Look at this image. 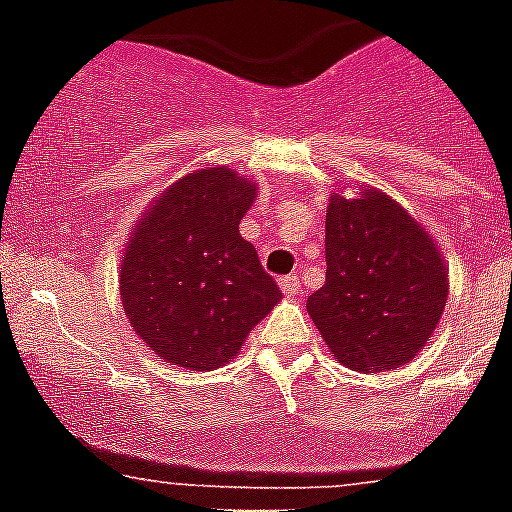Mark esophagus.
<instances>
[{"label":"esophagus","instance_id":"1","mask_svg":"<svg viewBox=\"0 0 512 512\" xmlns=\"http://www.w3.org/2000/svg\"><path fill=\"white\" fill-rule=\"evenodd\" d=\"M278 286H281V291L286 296H296V294H299V291H302V286H299V276H296V273H291V276L281 278V281H278Z\"/></svg>","mask_w":512,"mask_h":512}]
</instances>
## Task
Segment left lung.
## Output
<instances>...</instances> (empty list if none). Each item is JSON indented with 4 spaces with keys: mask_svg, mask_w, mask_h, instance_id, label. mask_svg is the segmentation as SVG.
I'll list each match as a JSON object with an SVG mask.
<instances>
[{
    "mask_svg": "<svg viewBox=\"0 0 512 512\" xmlns=\"http://www.w3.org/2000/svg\"><path fill=\"white\" fill-rule=\"evenodd\" d=\"M325 283L307 312L338 362L354 372L409 364L448 302V265L422 223L377 187L330 192Z\"/></svg>",
    "mask_w": 512,
    "mask_h": 512,
    "instance_id": "obj_1",
    "label": "left lung"
}]
</instances>
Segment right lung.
<instances>
[{
  "label": "right lung",
  "instance_id": "add662e5",
  "mask_svg": "<svg viewBox=\"0 0 512 512\" xmlns=\"http://www.w3.org/2000/svg\"><path fill=\"white\" fill-rule=\"evenodd\" d=\"M255 179L203 166L169 184L124 244L119 294L137 338L163 362L210 372L283 299L239 234Z\"/></svg>",
  "mask_w": 512,
  "mask_h": 512
}]
</instances>
